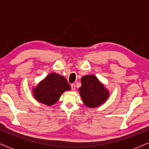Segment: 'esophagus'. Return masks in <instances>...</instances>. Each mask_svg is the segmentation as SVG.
<instances>
[{
	"mask_svg": "<svg viewBox=\"0 0 149 149\" xmlns=\"http://www.w3.org/2000/svg\"><path fill=\"white\" fill-rule=\"evenodd\" d=\"M75 88H76V87H75V85L74 84L71 85V89H72V91H74L75 90Z\"/></svg>",
	"mask_w": 149,
	"mask_h": 149,
	"instance_id": "1",
	"label": "esophagus"
}]
</instances>
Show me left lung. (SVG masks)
<instances>
[{"instance_id":"8db88e82","label":"left lung","mask_w":149,"mask_h":149,"mask_svg":"<svg viewBox=\"0 0 149 149\" xmlns=\"http://www.w3.org/2000/svg\"><path fill=\"white\" fill-rule=\"evenodd\" d=\"M83 103L89 108L100 106L108 99L109 91L94 75H85L79 89Z\"/></svg>"}]
</instances>
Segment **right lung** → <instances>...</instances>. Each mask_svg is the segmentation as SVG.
<instances>
[{
	"mask_svg": "<svg viewBox=\"0 0 149 149\" xmlns=\"http://www.w3.org/2000/svg\"><path fill=\"white\" fill-rule=\"evenodd\" d=\"M70 89V85L64 77L56 72L48 74L33 89L36 100L51 106L57 102L65 91Z\"/></svg>",
	"mask_w": 149,
	"mask_h": 149,
	"instance_id": "right-lung-1",
	"label": "right lung"
}]
</instances>
